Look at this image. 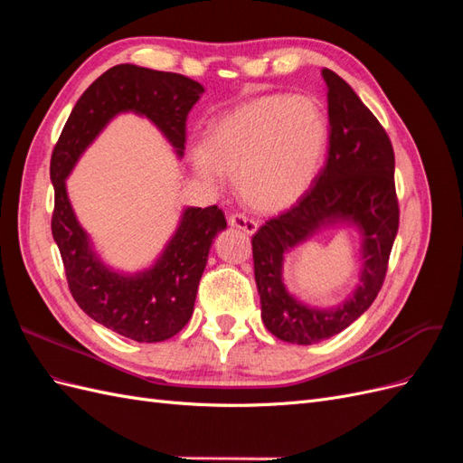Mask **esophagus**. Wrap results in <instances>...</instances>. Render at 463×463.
I'll return each instance as SVG.
<instances>
[{"label":"esophagus","instance_id":"34e87169","mask_svg":"<svg viewBox=\"0 0 463 463\" xmlns=\"http://www.w3.org/2000/svg\"><path fill=\"white\" fill-rule=\"evenodd\" d=\"M228 222H230L232 228L241 230V232H245L247 235H253V233L259 230V223H257L255 220H250V218L243 216V214H232Z\"/></svg>","mask_w":463,"mask_h":463}]
</instances>
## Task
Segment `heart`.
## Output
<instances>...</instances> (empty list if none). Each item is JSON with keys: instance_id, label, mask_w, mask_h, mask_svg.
Segmentation results:
<instances>
[{"instance_id": "b5f03b06", "label": "heart", "mask_w": 463, "mask_h": 463, "mask_svg": "<svg viewBox=\"0 0 463 463\" xmlns=\"http://www.w3.org/2000/svg\"><path fill=\"white\" fill-rule=\"evenodd\" d=\"M326 143L328 119L315 98L264 94L210 123L193 165L208 179L233 175L249 208L279 213L311 189Z\"/></svg>"}]
</instances>
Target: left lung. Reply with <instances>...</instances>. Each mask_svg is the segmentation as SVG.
Masks as SVG:
<instances>
[{"mask_svg":"<svg viewBox=\"0 0 463 463\" xmlns=\"http://www.w3.org/2000/svg\"><path fill=\"white\" fill-rule=\"evenodd\" d=\"M328 98V156L315 185L288 213L253 235L260 317L276 338L311 345L345 330L373 305L383 288L400 210L394 150L383 125L347 82L322 69ZM328 227H354L362 241L360 284L334 307L307 306L283 282L285 255Z\"/></svg>","mask_w":463,"mask_h":463,"instance_id":"left-lung-1","label":"left lung"}]
</instances>
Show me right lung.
<instances>
[{
    "instance_id": "1",
    "label": "right lung",
    "mask_w": 463,
    "mask_h": 463,
    "mask_svg": "<svg viewBox=\"0 0 463 463\" xmlns=\"http://www.w3.org/2000/svg\"><path fill=\"white\" fill-rule=\"evenodd\" d=\"M203 92L197 80L179 73L133 63L116 65L82 92L52 152V235L61 253L71 296L98 325L141 344L164 342L187 325L208 250L214 237L228 228L226 218L218 206L184 208L156 260L133 274L121 272L96 253L90 235L75 216L65 179L106 125L129 111L156 125L181 158L185 121Z\"/></svg>"
}]
</instances>
